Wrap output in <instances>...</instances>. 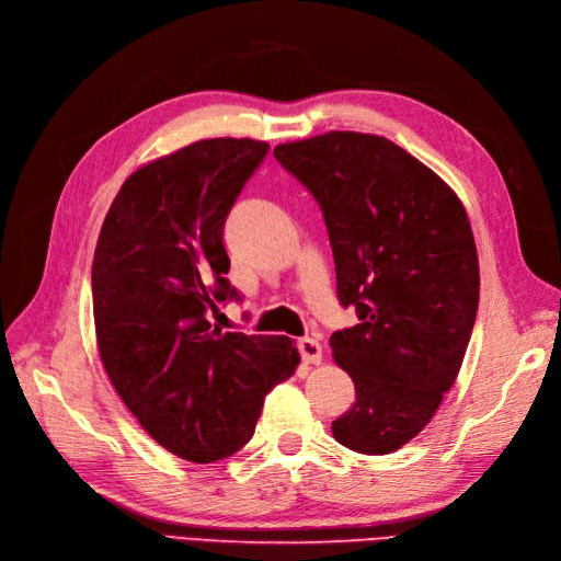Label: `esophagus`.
Returning a JSON list of instances; mask_svg holds the SVG:
<instances>
[{
  "mask_svg": "<svg viewBox=\"0 0 561 561\" xmlns=\"http://www.w3.org/2000/svg\"><path fill=\"white\" fill-rule=\"evenodd\" d=\"M297 348H299L301 360L307 365H318L322 360V346L316 342V339H309V336L299 339Z\"/></svg>",
  "mask_w": 561,
  "mask_h": 561,
  "instance_id": "esophagus-1",
  "label": "esophagus"
}]
</instances>
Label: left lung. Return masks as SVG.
Here are the masks:
<instances>
[{
  "label": "left lung",
  "instance_id": "1",
  "mask_svg": "<svg viewBox=\"0 0 561 561\" xmlns=\"http://www.w3.org/2000/svg\"><path fill=\"white\" fill-rule=\"evenodd\" d=\"M325 217L336 297L358 325L330 336L355 402L339 445L381 456L410 443L454 386L480 304V264L461 201L379 135L332 130L278 145Z\"/></svg>",
  "mask_w": 561,
  "mask_h": 561
}]
</instances>
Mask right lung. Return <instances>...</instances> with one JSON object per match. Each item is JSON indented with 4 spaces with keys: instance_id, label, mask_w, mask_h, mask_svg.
I'll use <instances>...</instances> for the list:
<instances>
[{
    "instance_id": "obj_1",
    "label": "right lung",
    "mask_w": 561,
    "mask_h": 561,
    "mask_svg": "<svg viewBox=\"0 0 561 561\" xmlns=\"http://www.w3.org/2000/svg\"><path fill=\"white\" fill-rule=\"evenodd\" d=\"M268 145L215 138L135 171L118 190L93 257V318L105 371L140 426L194 463L239 451L264 396L293 377L287 336L222 332L229 283L222 229Z\"/></svg>"
}]
</instances>
